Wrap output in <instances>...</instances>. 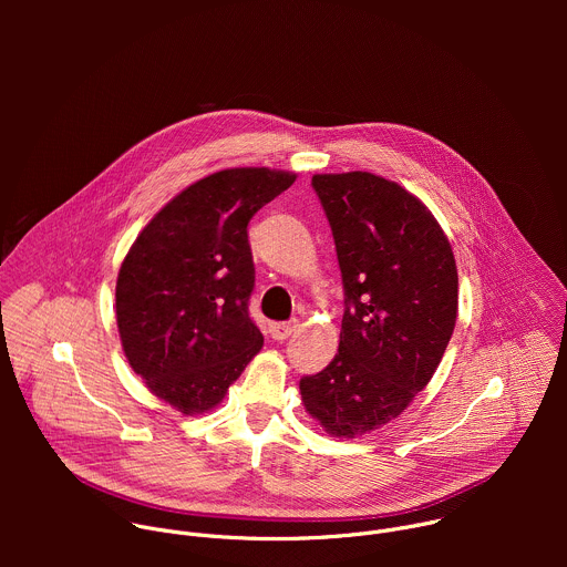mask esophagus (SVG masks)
<instances>
[{"mask_svg":"<svg viewBox=\"0 0 567 567\" xmlns=\"http://www.w3.org/2000/svg\"><path fill=\"white\" fill-rule=\"evenodd\" d=\"M296 328H298L296 320L274 322V326H271V337H274L276 341H285V339H289V337L296 332Z\"/></svg>","mask_w":567,"mask_h":567,"instance_id":"34e87169","label":"esophagus"}]
</instances>
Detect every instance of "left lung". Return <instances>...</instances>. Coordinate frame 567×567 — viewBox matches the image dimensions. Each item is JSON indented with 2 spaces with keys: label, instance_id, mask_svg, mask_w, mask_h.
Returning <instances> with one entry per match:
<instances>
[{
  "label": "left lung",
  "instance_id": "8db88e82",
  "mask_svg": "<svg viewBox=\"0 0 567 567\" xmlns=\"http://www.w3.org/2000/svg\"><path fill=\"white\" fill-rule=\"evenodd\" d=\"M346 289L339 354L300 379L305 411L332 437L381 429L435 374L457 318V267L433 213L372 173L313 175Z\"/></svg>",
  "mask_w": 567,
  "mask_h": 567
}]
</instances>
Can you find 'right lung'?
Wrapping results in <instances>:
<instances>
[{
	"mask_svg": "<svg viewBox=\"0 0 567 567\" xmlns=\"http://www.w3.org/2000/svg\"><path fill=\"white\" fill-rule=\"evenodd\" d=\"M296 182L228 168L175 195L138 233L116 280V326L130 368L184 415L219 406L262 350L249 316L256 282L247 226Z\"/></svg>",
	"mask_w": 567,
	"mask_h": 567,
	"instance_id": "1",
	"label": "right lung"
}]
</instances>
